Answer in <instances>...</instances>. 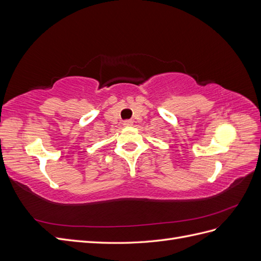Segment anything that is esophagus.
Masks as SVG:
<instances>
[{
  "instance_id": "34e87169",
  "label": "esophagus",
  "mask_w": 261,
  "mask_h": 261,
  "mask_svg": "<svg viewBox=\"0 0 261 261\" xmlns=\"http://www.w3.org/2000/svg\"><path fill=\"white\" fill-rule=\"evenodd\" d=\"M133 125V121H125L124 122V126H126V127H129V126H132Z\"/></svg>"
}]
</instances>
